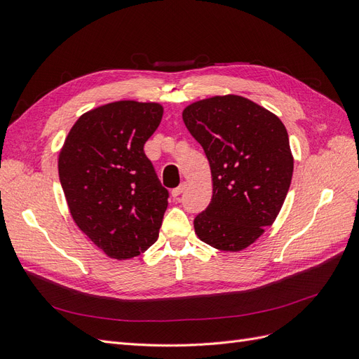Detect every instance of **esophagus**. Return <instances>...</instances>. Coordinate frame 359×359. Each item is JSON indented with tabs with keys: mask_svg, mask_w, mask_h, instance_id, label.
<instances>
[{
	"mask_svg": "<svg viewBox=\"0 0 359 359\" xmlns=\"http://www.w3.org/2000/svg\"><path fill=\"white\" fill-rule=\"evenodd\" d=\"M186 189H187V182H181L177 189L172 190V196H173V198L180 196V194H181L184 190H186Z\"/></svg>",
	"mask_w": 359,
	"mask_h": 359,
	"instance_id": "1",
	"label": "esophagus"
}]
</instances>
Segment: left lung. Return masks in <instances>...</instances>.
<instances>
[{
  "mask_svg": "<svg viewBox=\"0 0 359 359\" xmlns=\"http://www.w3.org/2000/svg\"><path fill=\"white\" fill-rule=\"evenodd\" d=\"M184 124L210 161L212 199L194 219L201 241L241 252L271 226L283 206L293 172L289 136L280 118L243 95L198 100Z\"/></svg>",
  "mask_w": 359,
  "mask_h": 359,
  "instance_id": "left-lung-1",
  "label": "left lung"
}]
</instances>
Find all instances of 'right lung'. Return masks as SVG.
<instances>
[{"label":"right lung","instance_id":"1","mask_svg":"<svg viewBox=\"0 0 359 359\" xmlns=\"http://www.w3.org/2000/svg\"><path fill=\"white\" fill-rule=\"evenodd\" d=\"M163 106L119 100L85 112L58 156L60 181L76 226L112 259H132L153 245L168 208L144 145Z\"/></svg>","mask_w":359,"mask_h":359}]
</instances>
